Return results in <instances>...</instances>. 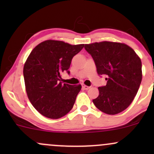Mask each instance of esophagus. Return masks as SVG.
I'll return each mask as SVG.
<instances>
[{"instance_id": "obj_1", "label": "esophagus", "mask_w": 154, "mask_h": 154, "mask_svg": "<svg viewBox=\"0 0 154 154\" xmlns=\"http://www.w3.org/2000/svg\"><path fill=\"white\" fill-rule=\"evenodd\" d=\"M82 88L84 90H88L90 88V87H89V86H87V85H83Z\"/></svg>"}]
</instances>
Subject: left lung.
<instances>
[{"mask_svg": "<svg viewBox=\"0 0 154 154\" xmlns=\"http://www.w3.org/2000/svg\"><path fill=\"white\" fill-rule=\"evenodd\" d=\"M97 72L106 75L107 83L98 88L99 95L93 100L102 112L119 114L132 103L142 80V63L136 53L126 44L103 41L85 44Z\"/></svg>", "mask_w": 154, "mask_h": 154, "instance_id": "1", "label": "left lung"}]
</instances>
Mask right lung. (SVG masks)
<instances>
[{"label": "right lung", "mask_w": 154, "mask_h": 154, "mask_svg": "<svg viewBox=\"0 0 154 154\" xmlns=\"http://www.w3.org/2000/svg\"><path fill=\"white\" fill-rule=\"evenodd\" d=\"M59 40H45L32 51L24 66V83L29 101L42 115L59 119L72 110L81 85L61 82L72 58L84 47Z\"/></svg>", "instance_id": "right-lung-1"}]
</instances>
